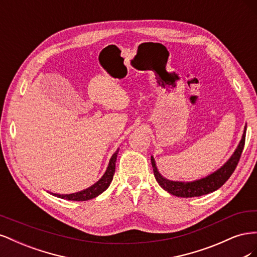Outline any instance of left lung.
I'll return each instance as SVG.
<instances>
[{"mask_svg": "<svg viewBox=\"0 0 257 257\" xmlns=\"http://www.w3.org/2000/svg\"><path fill=\"white\" fill-rule=\"evenodd\" d=\"M245 130L246 127H244L242 139L240 141L237 149L234 152V154L231 155V158L225 163L220 169H217L215 173L211 174L206 178L200 179V180H197V181L178 182V181L167 180V179L162 177L161 174L158 172V168L155 166L154 159L151 157L153 173L158 183L162 186L163 189L167 191L168 193L173 194V195L178 197H185V198L206 195V194H209L216 191L217 189H220L221 186L228 180L229 177L232 175V173L235 172V169L238 165L241 153L243 151V147L245 143Z\"/></svg>", "mask_w": 257, "mask_h": 257, "instance_id": "left-lung-1", "label": "left lung"}]
</instances>
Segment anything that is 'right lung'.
Here are the masks:
<instances>
[{"instance_id":"right-lung-1","label":"right lung","mask_w":257,"mask_h":257,"mask_svg":"<svg viewBox=\"0 0 257 257\" xmlns=\"http://www.w3.org/2000/svg\"><path fill=\"white\" fill-rule=\"evenodd\" d=\"M118 152H119V149L113 153V155L109 161V165H108V167H107L106 173L95 184H93L87 190H83V191L78 192V193L66 194V195H63V194H62V195H61V194H53V195L59 197V198H63V199H67V200H77V201L89 200V199H92V198L98 196L99 194H102L108 188V186L110 185V183L112 181L113 174H114V170H115L116 154H118Z\"/></svg>"}]
</instances>
